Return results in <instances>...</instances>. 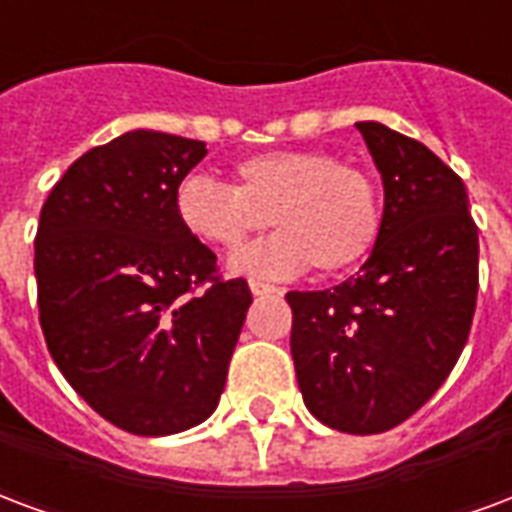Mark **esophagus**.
I'll return each mask as SVG.
<instances>
[{"label":"esophagus","instance_id":"esophagus-1","mask_svg":"<svg viewBox=\"0 0 512 512\" xmlns=\"http://www.w3.org/2000/svg\"><path fill=\"white\" fill-rule=\"evenodd\" d=\"M249 290L255 295H271V293H279V287L268 285L263 279H249Z\"/></svg>","mask_w":512,"mask_h":512}]
</instances>
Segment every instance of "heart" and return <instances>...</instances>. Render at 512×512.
Listing matches in <instances>:
<instances>
[{
  "label": "heart",
  "mask_w": 512,
  "mask_h": 512,
  "mask_svg": "<svg viewBox=\"0 0 512 512\" xmlns=\"http://www.w3.org/2000/svg\"><path fill=\"white\" fill-rule=\"evenodd\" d=\"M236 187L192 173L176 189V217L203 244L236 249L271 225L279 233L233 257L255 276H293L314 266L339 274L369 257L382 230V200L366 168L323 149H279L233 165Z\"/></svg>",
  "instance_id": "1"
}]
</instances>
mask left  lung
<instances>
[{
	"label": "left lung",
	"mask_w": 512,
	"mask_h": 512,
	"mask_svg": "<svg viewBox=\"0 0 512 512\" xmlns=\"http://www.w3.org/2000/svg\"><path fill=\"white\" fill-rule=\"evenodd\" d=\"M382 173V230L361 274L287 293L298 388L314 418L380 434L426 404L467 344L478 304V225L464 181L420 140L358 121Z\"/></svg>",
	"instance_id": "left-lung-1"
}]
</instances>
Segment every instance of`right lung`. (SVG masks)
<instances>
[{
    "mask_svg": "<svg viewBox=\"0 0 512 512\" xmlns=\"http://www.w3.org/2000/svg\"><path fill=\"white\" fill-rule=\"evenodd\" d=\"M203 140L135 130L94 146L56 181L34 236L51 358L97 415L165 437L217 410L252 304L246 279L184 230L176 189Z\"/></svg>",
    "mask_w": 512,
    "mask_h": 512,
    "instance_id": "add662e5",
    "label": "right lung"
}]
</instances>
